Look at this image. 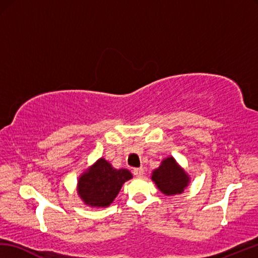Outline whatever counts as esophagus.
Returning a JSON list of instances; mask_svg holds the SVG:
<instances>
[{"instance_id": "obj_1", "label": "esophagus", "mask_w": 258, "mask_h": 258, "mask_svg": "<svg viewBox=\"0 0 258 258\" xmlns=\"http://www.w3.org/2000/svg\"><path fill=\"white\" fill-rule=\"evenodd\" d=\"M133 173H134V175H135L136 177H143V175H144L143 167H140V168H135V169L133 170Z\"/></svg>"}]
</instances>
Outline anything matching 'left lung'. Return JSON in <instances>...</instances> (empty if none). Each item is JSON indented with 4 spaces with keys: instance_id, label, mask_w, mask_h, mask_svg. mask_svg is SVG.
Listing matches in <instances>:
<instances>
[{
    "instance_id": "obj_1",
    "label": "left lung",
    "mask_w": 258,
    "mask_h": 258,
    "mask_svg": "<svg viewBox=\"0 0 258 258\" xmlns=\"http://www.w3.org/2000/svg\"><path fill=\"white\" fill-rule=\"evenodd\" d=\"M152 179L161 192L167 196L181 194L189 182L188 175L172 157L161 161V165L153 171Z\"/></svg>"
}]
</instances>
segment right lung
<instances>
[{
	"mask_svg": "<svg viewBox=\"0 0 258 258\" xmlns=\"http://www.w3.org/2000/svg\"><path fill=\"white\" fill-rule=\"evenodd\" d=\"M132 173L126 169H114L103 158L79 178L78 192L86 205L107 207L115 199L122 184L130 180Z\"/></svg>",
	"mask_w": 258,
	"mask_h": 258,
	"instance_id": "add662e5",
	"label": "right lung"
}]
</instances>
